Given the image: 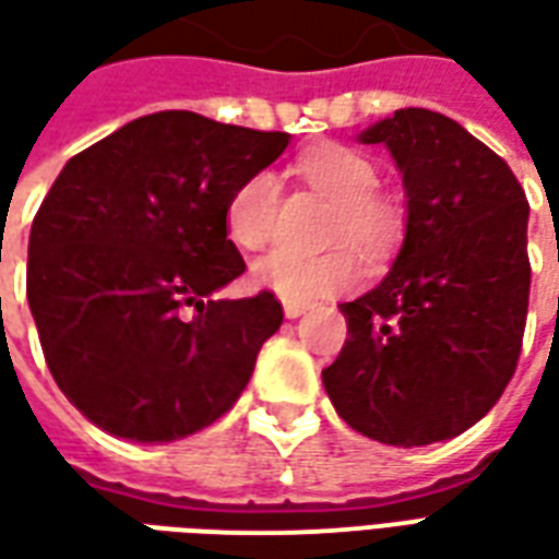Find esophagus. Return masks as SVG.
<instances>
[{"mask_svg": "<svg viewBox=\"0 0 559 559\" xmlns=\"http://www.w3.org/2000/svg\"><path fill=\"white\" fill-rule=\"evenodd\" d=\"M311 305H305V302H284V317L287 320H296V317H302L305 311H308Z\"/></svg>", "mask_w": 559, "mask_h": 559, "instance_id": "1", "label": "esophagus"}]
</instances>
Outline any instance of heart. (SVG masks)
<instances>
[{
    "instance_id": "b5f03b06",
    "label": "heart",
    "mask_w": 559,
    "mask_h": 559,
    "mask_svg": "<svg viewBox=\"0 0 559 559\" xmlns=\"http://www.w3.org/2000/svg\"><path fill=\"white\" fill-rule=\"evenodd\" d=\"M305 182L335 203L332 239L359 245L368 254H380L399 239L401 215L389 197L377 194L380 173L374 160L347 146H320L299 158ZM278 218V179L272 173H254L233 191L224 221L227 236L242 251L266 248ZM362 278V260L350 245L326 254L272 251L257 260L251 281L260 290L275 293L284 302H314L332 293L350 290Z\"/></svg>"
}]
</instances>
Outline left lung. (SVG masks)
<instances>
[{"mask_svg": "<svg viewBox=\"0 0 559 559\" xmlns=\"http://www.w3.org/2000/svg\"><path fill=\"white\" fill-rule=\"evenodd\" d=\"M383 143L407 194L404 242L374 290L338 305L347 341L323 386L353 431L386 445L452 440L512 380L527 323L530 206L515 173L455 119L395 110Z\"/></svg>", "mask_w": 559, "mask_h": 559, "instance_id": "left-lung-1", "label": "left lung"}]
</instances>
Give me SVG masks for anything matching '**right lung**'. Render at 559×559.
Returning <instances> with one entry per match:
<instances>
[{"label":"right lung","mask_w":559,"mask_h":559,"mask_svg":"<svg viewBox=\"0 0 559 559\" xmlns=\"http://www.w3.org/2000/svg\"><path fill=\"white\" fill-rule=\"evenodd\" d=\"M287 143L164 110L56 176L32 221L26 296L56 386L102 431L173 443L242 395L284 311L269 290L212 299L245 272L224 212Z\"/></svg>","instance_id":"obj_1"}]
</instances>
